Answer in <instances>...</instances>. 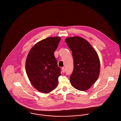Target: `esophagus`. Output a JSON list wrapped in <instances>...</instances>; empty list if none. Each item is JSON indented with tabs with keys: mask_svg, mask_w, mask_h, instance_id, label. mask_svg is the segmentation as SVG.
<instances>
[{
	"mask_svg": "<svg viewBox=\"0 0 121 121\" xmlns=\"http://www.w3.org/2000/svg\"><path fill=\"white\" fill-rule=\"evenodd\" d=\"M62 72L63 73H65V67H62Z\"/></svg>",
	"mask_w": 121,
	"mask_h": 121,
	"instance_id": "34e87169",
	"label": "esophagus"
}]
</instances>
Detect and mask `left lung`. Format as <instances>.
Returning <instances> with one entry per match:
<instances>
[{"label": "left lung", "instance_id": "1", "mask_svg": "<svg viewBox=\"0 0 121 121\" xmlns=\"http://www.w3.org/2000/svg\"><path fill=\"white\" fill-rule=\"evenodd\" d=\"M72 51L74 68L70 77L73 86L80 91L89 89L96 81L100 71L99 60L96 51L85 39L69 37L65 40Z\"/></svg>", "mask_w": 121, "mask_h": 121}]
</instances>
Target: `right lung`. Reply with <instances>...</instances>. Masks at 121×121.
Listing matches in <instances>:
<instances>
[{
	"instance_id": "obj_1",
	"label": "right lung",
	"mask_w": 121,
	"mask_h": 121,
	"mask_svg": "<svg viewBox=\"0 0 121 121\" xmlns=\"http://www.w3.org/2000/svg\"><path fill=\"white\" fill-rule=\"evenodd\" d=\"M60 37H48L35 44L30 50L26 63L27 75L38 91L48 93L57 86L61 69L54 52L60 41Z\"/></svg>"
}]
</instances>
